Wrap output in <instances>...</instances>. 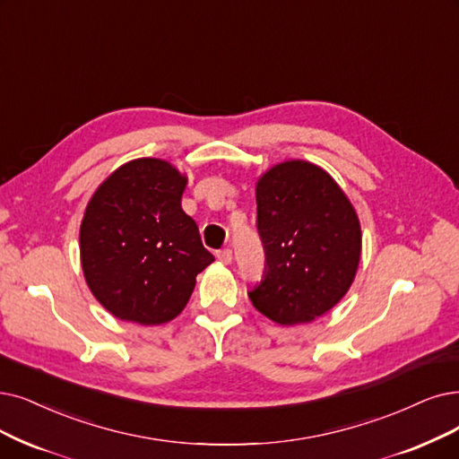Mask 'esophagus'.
Listing matches in <instances>:
<instances>
[{"label": "esophagus", "instance_id": "obj_1", "mask_svg": "<svg viewBox=\"0 0 459 459\" xmlns=\"http://www.w3.org/2000/svg\"><path fill=\"white\" fill-rule=\"evenodd\" d=\"M216 258L222 262V264H231V260H233V254H231V250L230 248H224V250H218L216 252Z\"/></svg>", "mask_w": 459, "mask_h": 459}]
</instances>
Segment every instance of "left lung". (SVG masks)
Instances as JSON below:
<instances>
[{
    "label": "left lung",
    "mask_w": 459,
    "mask_h": 459,
    "mask_svg": "<svg viewBox=\"0 0 459 459\" xmlns=\"http://www.w3.org/2000/svg\"><path fill=\"white\" fill-rule=\"evenodd\" d=\"M255 204L265 265L250 301L284 325L325 315L359 264L361 230L351 201L324 169L291 160L258 180Z\"/></svg>",
    "instance_id": "obj_1"
}]
</instances>
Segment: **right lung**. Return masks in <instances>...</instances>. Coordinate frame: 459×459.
<instances>
[{
	"label": "right lung",
	"instance_id": "obj_1",
	"mask_svg": "<svg viewBox=\"0 0 459 459\" xmlns=\"http://www.w3.org/2000/svg\"><path fill=\"white\" fill-rule=\"evenodd\" d=\"M186 186L171 163L141 158L118 168L86 207L81 262L96 299L120 320L156 325L188 303L197 273L214 262L182 211Z\"/></svg>",
	"mask_w": 459,
	"mask_h": 459
}]
</instances>
